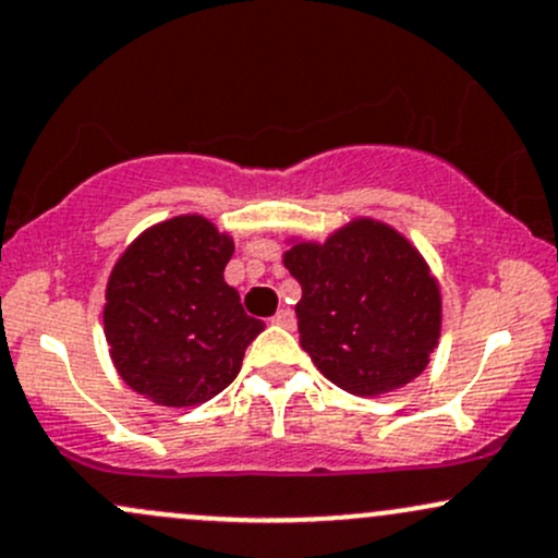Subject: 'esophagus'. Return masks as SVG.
<instances>
[{"mask_svg":"<svg viewBox=\"0 0 558 558\" xmlns=\"http://www.w3.org/2000/svg\"><path fill=\"white\" fill-rule=\"evenodd\" d=\"M271 322H274V325H279V327L292 329V327H295V311H292V308H279L277 314L271 316Z\"/></svg>","mask_w":558,"mask_h":558,"instance_id":"1","label":"esophagus"}]
</instances>
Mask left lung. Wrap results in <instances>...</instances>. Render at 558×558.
Instances as JSON below:
<instances>
[{"label": "left lung", "mask_w": 558, "mask_h": 558, "mask_svg": "<svg viewBox=\"0 0 558 558\" xmlns=\"http://www.w3.org/2000/svg\"><path fill=\"white\" fill-rule=\"evenodd\" d=\"M284 266L301 281V345L327 380L380 397L428 367L441 335V292L397 229L356 218L327 242H295Z\"/></svg>", "instance_id": "left-lung-1"}]
</instances>
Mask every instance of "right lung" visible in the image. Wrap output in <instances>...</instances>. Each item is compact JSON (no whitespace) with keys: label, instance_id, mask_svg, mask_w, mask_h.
<instances>
[{"label":"right lung","instance_id":"1","mask_svg":"<svg viewBox=\"0 0 558 558\" xmlns=\"http://www.w3.org/2000/svg\"><path fill=\"white\" fill-rule=\"evenodd\" d=\"M233 239L202 215L151 226L106 284L104 332L119 377L161 407L218 397L242 369L263 322L226 284Z\"/></svg>","mask_w":558,"mask_h":558}]
</instances>
